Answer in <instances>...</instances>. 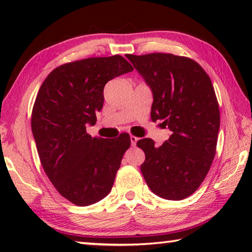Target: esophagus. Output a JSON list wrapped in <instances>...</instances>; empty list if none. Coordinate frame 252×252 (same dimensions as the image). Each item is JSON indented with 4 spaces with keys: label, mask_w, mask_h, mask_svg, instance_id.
Here are the masks:
<instances>
[{
    "label": "esophagus",
    "mask_w": 252,
    "mask_h": 252,
    "mask_svg": "<svg viewBox=\"0 0 252 252\" xmlns=\"http://www.w3.org/2000/svg\"><path fill=\"white\" fill-rule=\"evenodd\" d=\"M130 140H131V144H132V147H135V144H136V142H138V138H136V136H134V135H131L130 136Z\"/></svg>",
    "instance_id": "obj_1"
}]
</instances>
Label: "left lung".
<instances>
[{"label":"left lung","instance_id":"8db88e82","mask_svg":"<svg viewBox=\"0 0 252 252\" xmlns=\"http://www.w3.org/2000/svg\"><path fill=\"white\" fill-rule=\"evenodd\" d=\"M151 89V120H162L172 132L155 147L152 139L136 142L146 160L141 164L148 187L168 200L192 194L210 170L216 155L220 112L211 80L197 62L168 53L126 54Z\"/></svg>","mask_w":252,"mask_h":252}]
</instances>
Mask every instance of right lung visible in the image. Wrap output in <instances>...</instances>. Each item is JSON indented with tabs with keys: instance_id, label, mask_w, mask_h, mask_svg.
Listing matches in <instances>:
<instances>
[{
	"instance_id": "add662e5",
	"label": "right lung",
	"mask_w": 252,
	"mask_h": 252,
	"mask_svg": "<svg viewBox=\"0 0 252 252\" xmlns=\"http://www.w3.org/2000/svg\"><path fill=\"white\" fill-rule=\"evenodd\" d=\"M131 71L121 55L80 60L54 69L37 93L31 126L42 167L59 193L76 206L109 194L130 148L127 133L92 138L87 125H95L106 82Z\"/></svg>"
}]
</instances>
